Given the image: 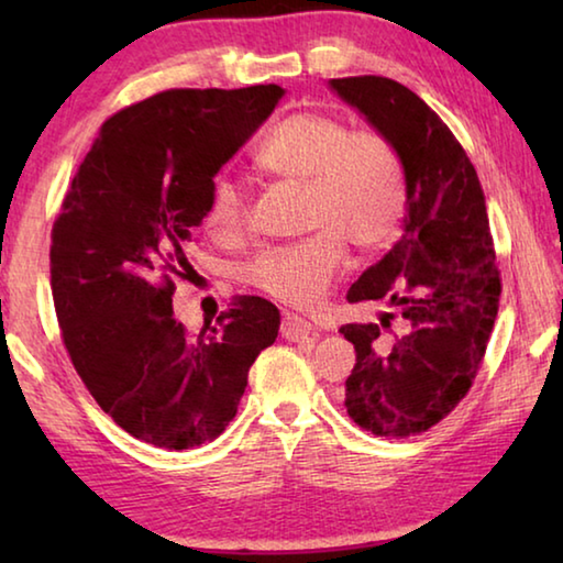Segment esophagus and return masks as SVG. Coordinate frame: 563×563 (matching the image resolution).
Returning a JSON list of instances; mask_svg holds the SVG:
<instances>
[{"instance_id": "34e87169", "label": "esophagus", "mask_w": 563, "mask_h": 563, "mask_svg": "<svg viewBox=\"0 0 563 563\" xmlns=\"http://www.w3.org/2000/svg\"><path fill=\"white\" fill-rule=\"evenodd\" d=\"M280 332H283L285 340L300 342V340H305L312 332V322H308L305 318H298V316H285Z\"/></svg>"}]
</instances>
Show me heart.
I'll return each mask as SVG.
<instances>
[{
	"label": "heart",
	"instance_id": "heart-1",
	"mask_svg": "<svg viewBox=\"0 0 563 563\" xmlns=\"http://www.w3.org/2000/svg\"><path fill=\"white\" fill-rule=\"evenodd\" d=\"M268 174L305 184V225L316 231L271 245L243 265L255 290L308 310L325 298L345 263L393 241L407 211L405 161L395 141L375 129H352L328 113L295 111L275 123L255 148ZM206 231L241 241L251 228V203L233 178L218 176L208 194Z\"/></svg>",
	"mask_w": 563,
	"mask_h": 563
}]
</instances>
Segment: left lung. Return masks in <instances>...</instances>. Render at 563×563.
<instances>
[{"mask_svg":"<svg viewBox=\"0 0 563 563\" xmlns=\"http://www.w3.org/2000/svg\"><path fill=\"white\" fill-rule=\"evenodd\" d=\"M330 87L395 141L407 174L405 233L350 285V302L385 300L379 325L340 332L357 352L347 415L389 440L427 432L462 402L497 320L501 275L484 190L470 156L427 103L387 76H345ZM404 318L394 342L378 338Z\"/></svg>","mask_w":563,"mask_h":563,"instance_id":"obj_1","label":"left lung"}]
</instances>
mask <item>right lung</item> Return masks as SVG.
Segmentation results:
<instances>
[{"label": "right lung", "mask_w": 563, "mask_h": 563, "mask_svg": "<svg viewBox=\"0 0 563 563\" xmlns=\"http://www.w3.org/2000/svg\"><path fill=\"white\" fill-rule=\"evenodd\" d=\"M283 93L278 84L168 89L131 103L101 123L66 190L49 247L64 347L97 405L141 442L216 440L278 338L280 312L258 295H235L190 335L174 292L213 176Z\"/></svg>", "instance_id": "1"}]
</instances>
